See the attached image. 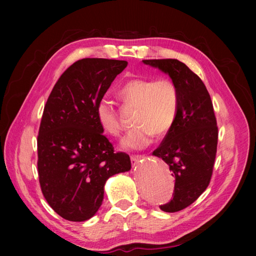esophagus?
Returning <instances> with one entry per match:
<instances>
[{
  "label": "esophagus",
  "instance_id": "34e87169",
  "mask_svg": "<svg viewBox=\"0 0 256 256\" xmlns=\"http://www.w3.org/2000/svg\"><path fill=\"white\" fill-rule=\"evenodd\" d=\"M144 158V156H141V154H134V156H131L130 159H131V164H132V166H136V164H138L142 159Z\"/></svg>",
  "mask_w": 256,
  "mask_h": 256
}]
</instances>
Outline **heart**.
<instances>
[{
	"mask_svg": "<svg viewBox=\"0 0 256 256\" xmlns=\"http://www.w3.org/2000/svg\"><path fill=\"white\" fill-rule=\"evenodd\" d=\"M120 94L124 102L138 106L136 128L122 138V146L127 150H143L150 146L156 134L166 136L173 128L180 106V90L174 81L134 78L122 85ZM97 118L106 132L118 136L122 125L115 104L102 98L97 106Z\"/></svg>",
	"mask_w": 256,
	"mask_h": 256,
	"instance_id": "b5f03b06",
	"label": "heart"
}]
</instances>
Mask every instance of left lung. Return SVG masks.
Instances as JSON below:
<instances>
[{
  "instance_id": "obj_1",
  "label": "left lung",
  "mask_w": 256,
  "mask_h": 256,
  "mask_svg": "<svg viewBox=\"0 0 256 256\" xmlns=\"http://www.w3.org/2000/svg\"><path fill=\"white\" fill-rule=\"evenodd\" d=\"M143 63L171 76L180 90L176 122L154 156L164 160L175 176L173 198L160 205L166 212L190 206L212 180L218 145V126L210 96L200 76L175 58L144 60Z\"/></svg>"
}]
</instances>
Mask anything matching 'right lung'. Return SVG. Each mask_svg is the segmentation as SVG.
Returning a JSON list of instances; mask_svg holds the SVG:
<instances>
[{"mask_svg":"<svg viewBox=\"0 0 256 256\" xmlns=\"http://www.w3.org/2000/svg\"><path fill=\"white\" fill-rule=\"evenodd\" d=\"M126 60L82 58L62 74L46 102L37 136L42 194L62 218L88 220L102 204L109 177L131 168L102 134L97 106Z\"/></svg>","mask_w":256,"mask_h":256,"instance_id":"right-lung-1","label":"right lung"}]
</instances>
